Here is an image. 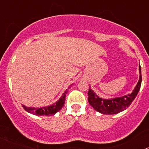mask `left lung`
Segmentation results:
<instances>
[{"label": "left lung", "mask_w": 149, "mask_h": 149, "mask_svg": "<svg viewBox=\"0 0 149 149\" xmlns=\"http://www.w3.org/2000/svg\"><path fill=\"white\" fill-rule=\"evenodd\" d=\"M139 78L136 86L133 92L130 94L125 95L122 97L104 99L98 95L93 89H89L88 92V101L89 104L93 107L94 110L99 112L102 114L106 115H113V114L119 113L120 112L126 110L132 101L136 98L139 93L142 83L141 67L139 65Z\"/></svg>", "instance_id": "1"}]
</instances>
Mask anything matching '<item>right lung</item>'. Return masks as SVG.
Returning <instances> with one entry per match:
<instances>
[{
  "label": "right lung",
  "mask_w": 149,
  "mask_h": 149,
  "mask_svg": "<svg viewBox=\"0 0 149 149\" xmlns=\"http://www.w3.org/2000/svg\"><path fill=\"white\" fill-rule=\"evenodd\" d=\"M70 88V87H68ZM68 90H65L63 95L60 97V99L56 101V103L52 104L49 106L42 107H26L24 105H22L24 109L31 114H33L36 116H54L57 112L60 111L65 104V96Z\"/></svg>",
  "instance_id": "obj_1"
}]
</instances>
